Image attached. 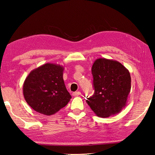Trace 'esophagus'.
Listing matches in <instances>:
<instances>
[{"instance_id":"34e87169","label":"esophagus","mask_w":155,"mask_h":155,"mask_svg":"<svg viewBox=\"0 0 155 155\" xmlns=\"http://www.w3.org/2000/svg\"><path fill=\"white\" fill-rule=\"evenodd\" d=\"M81 94V92L79 91H77V92H74L73 93H72V95H73L74 97H78V95Z\"/></svg>"}]
</instances>
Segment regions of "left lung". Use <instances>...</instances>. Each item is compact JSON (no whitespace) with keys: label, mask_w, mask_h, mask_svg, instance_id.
Here are the masks:
<instances>
[{"label":"left lung","mask_w":155,"mask_h":155,"mask_svg":"<svg viewBox=\"0 0 155 155\" xmlns=\"http://www.w3.org/2000/svg\"><path fill=\"white\" fill-rule=\"evenodd\" d=\"M94 93L86 102L97 116L107 118L122 110L131 88L130 72L119 62L98 58L92 67Z\"/></svg>","instance_id":"1"}]
</instances>
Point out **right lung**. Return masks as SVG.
I'll return each instance as SVG.
<instances>
[{
	"instance_id": "right-lung-1",
	"label": "right lung",
	"mask_w": 155,
	"mask_h": 155,
	"mask_svg": "<svg viewBox=\"0 0 155 155\" xmlns=\"http://www.w3.org/2000/svg\"><path fill=\"white\" fill-rule=\"evenodd\" d=\"M64 67L47 63L32 71L23 84L25 101L32 109L45 115L55 114L70 101L63 80Z\"/></svg>"
}]
</instances>
